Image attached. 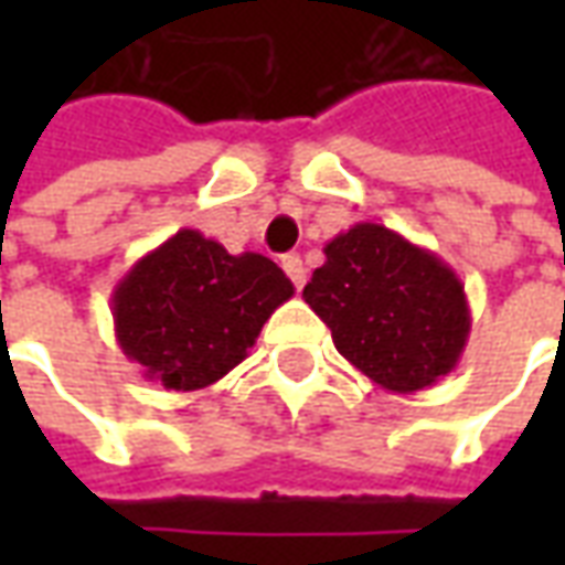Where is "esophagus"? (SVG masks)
Instances as JSON below:
<instances>
[{
  "mask_svg": "<svg viewBox=\"0 0 565 565\" xmlns=\"http://www.w3.org/2000/svg\"><path fill=\"white\" fill-rule=\"evenodd\" d=\"M284 271H287V278L294 281L296 290H302L306 287V266H302V259L296 257V254H287V257L281 259Z\"/></svg>",
  "mask_w": 565,
  "mask_h": 565,
  "instance_id": "obj_1",
  "label": "esophagus"
}]
</instances>
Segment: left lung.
I'll return each mask as SVG.
<instances>
[{
	"label": "left lung",
	"mask_w": 565,
	"mask_h": 565,
	"mask_svg": "<svg viewBox=\"0 0 565 565\" xmlns=\"http://www.w3.org/2000/svg\"><path fill=\"white\" fill-rule=\"evenodd\" d=\"M323 254L302 299L351 366L391 393L426 391L457 369L472 315L445 259L384 223H354Z\"/></svg>",
	"instance_id": "1"
}]
</instances>
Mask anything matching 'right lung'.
Returning a JSON list of instances; mask_svg holds the SVG:
<instances>
[{
  "instance_id": "obj_1",
  "label": "right lung",
  "mask_w": 565,
  "mask_h": 565,
  "mask_svg": "<svg viewBox=\"0 0 565 565\" xmlns=\"http://www.w3.org/2000/svg\"><path fill=\"white\" fill-rule=\"evenodd\" d=\"M290 296L294 284L269 257L178 230L117 281V344L166 391H202L245 360Z\"/></svg>"
}]
</instances>
